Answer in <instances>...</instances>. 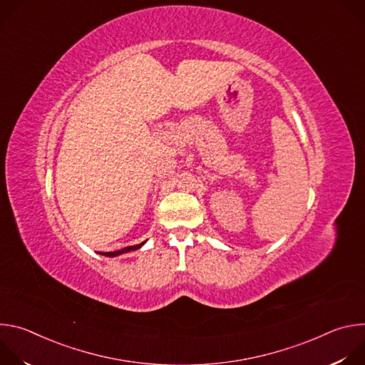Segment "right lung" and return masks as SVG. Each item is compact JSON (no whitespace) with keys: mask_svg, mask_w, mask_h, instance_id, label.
<instances>
[{"mask_svg":"<svg viewBox=\"0 0 365 365\" xmlns=\"http://www.w3.org/2000/svg\"><path fill=\"white\" fill-rule=\"evenodd\" d=\"M143 244H144V242H141V244H137V245H131V247H127V248H124V250H120V251H111V252H106V255H108V257H115V255H120V254H124V252H130V251L138 250V248H140Z\"/></svg>","mask_w":365,"mask_h":365,"instance_id":"1","label":"right lung"}]
</instances>
